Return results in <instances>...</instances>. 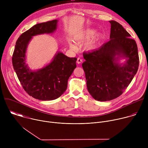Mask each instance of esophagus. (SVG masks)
<instances>
[{
	"mask_svg": "<svg viewBox=\"0 0 148 148\" xmlns=\"http://www.w3.org/2000/svg\"><path fill=\"white\" fill-rule=\"evenodd\" d=\"M82 60L81 58L78 57V58H77V64H81V63L82 62Z\"/></svg>",
	"mask_w": 148,
	"mask_h": 148,
	"instance_id": "obj_1",
	"label": "esophagus"
}]
</instances>
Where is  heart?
<instances>
[{
	"label": "heart",
	"mask_w": 148,
	"mask_h": 148,
	"mask_svg": "<svg viewBox=\"0 0 148 148\" xmlns=\"http://www.w3.org/2000/svg\"><path fill=\"white\" fill-rule=\"evenodd\" d=\"M94 33H95V32H94V30H91V31L88 32V33H87V34L86 36H87V38H90V37H91V36H92L94 34ZM71 47L72 49H75V47L74 45H71ZM92 47H93V43H92V42H91V43H88V44L86 45V49H88V50H90V49H91Z\"/></svg>",
	"instance_id": "b5f03b06"
}]
</instances>
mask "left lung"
<instances>
[{
	"mask_svg": "<svg viewBox=\"0 0 148 148\" xmlns=\"http://www.w3.org/2000/svg\"><path fill=\"white\" fill-rule=\"evenodd\" d=\"M110 23L111 40L97 50L83 53L86 61L82 66L88 91L99 101L119 97L136 74L139 62L135 40L119 23L113 20ZM116 55L129 58L125 65L121 66L115 62Z\"/></svg>",
	"mask_w": 148,
	"mask_h": 148,
	"instance_id": "1",
	"label": "left lung"
}]
</instances>
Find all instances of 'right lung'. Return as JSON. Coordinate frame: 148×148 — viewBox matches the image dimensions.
<instances>
[{
  "instance_id": "right-lung-1",
  "label": "right lung",
  "mask_w": 148,
  "mask_h": 148,
  "mask_svg": "<svg viewBox=\"0 0 148 148\" xmlns=\"http://www.w3.org/2000/svg\"><path fill=\"white\" fill-rule=\"evenodd\" d=\"M57 20L38 23L18 38L12 56V64L25 91L34 98L53 100L60 97L67 87L68 79L76 68L77 58H70L58 52L52 62L37 71L30 70L25 65V53L32 37L50 33L57 27Z\"/></svg>"
}]
</instances>
